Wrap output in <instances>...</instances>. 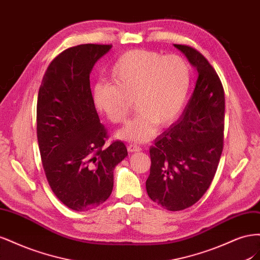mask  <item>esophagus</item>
<instances>
[{
  "instance_id": "esophagus-1",
  "label": "esophagus",
  "mask_w": 260,
  "mask_h": 260,
  "mask_svg": "<svg viewBox=\"0 0 260 260\" xmlns=\"http://www.w3.org/2000/svg\"><path fill=\"white\" fill-rule=\"evenodd\" d=\"M141 146H139V145H137V144H129L128 145V151L130 152V153H135V152H140L141 151Z\"/></svg>"
}]
</instances>
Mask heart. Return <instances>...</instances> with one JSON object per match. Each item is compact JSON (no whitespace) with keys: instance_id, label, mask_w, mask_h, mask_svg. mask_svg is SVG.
Segmentation results:
<instances>
[{"instance_id":"b5f03b06","label":"heart","mask_w":260,"mask_h":260,"mask_svg":"<svg viewBox=\"0 0 260 260\" xmlns=\"http://www.w3.org/2000/svg\"><path fill=\"white\" fill-rule=\"evenodd\" d=\"M109 78L113 84L94 86V104L109 121L122 123L135 103L138 114L117 137L143 143L155 136L157 124L166 127L182 111L191 84V69L179 55L164 56L137 49L115 61Z\"/></svg>"}]
</instances>
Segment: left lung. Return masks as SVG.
Instances as JSON below:
<instances>
[{
    "label": "left lung",
    "instance_id": "1",
    "mask_svg": "<svg viewBox=\"0 0 260 260\" xmlns=\"http://www.w3.org/2000/svg\"><path fill=\"white\" fill-rule=\"evenodd\" d=\"M175 46L196 67L199 78L182 116L149 148L146 191L170 211L191 207L208 190L223 149L224 130V91L216 70L192 46Z\"/></svg>",
    "mask_w": 260,
    "mask_h": 260
}]
</instances>
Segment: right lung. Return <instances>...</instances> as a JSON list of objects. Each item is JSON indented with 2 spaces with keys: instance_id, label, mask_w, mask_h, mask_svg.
<instances>
[{
  "instance_id": "1",
  "label": "right lung",
  "mask_w": 260,
  "mask_h": 260,
  "mask_svg": "<svg viewBox=\"0 0 260 260\" xmlns=\"http://www.w3.org/2000/svg\"><path fill=\"white\" fill-rule=\"evenodd\" d=\"M112 44H80L62 51L43 76L38 93L37 138L51 190L68 208L85 211L112 194L114 169L128 155L121 141L105 145L90 88L94 64Z\"/></svg>"
}]
</instances>
